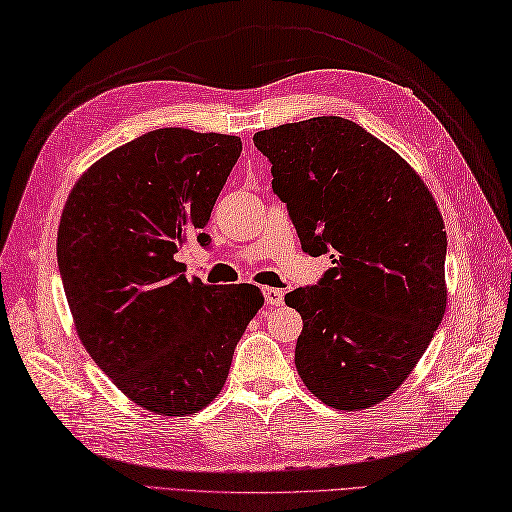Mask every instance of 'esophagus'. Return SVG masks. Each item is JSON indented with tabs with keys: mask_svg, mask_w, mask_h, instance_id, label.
<instances>
[{
	"mask_svg": "<svg viewBox=\"0 0 512 512\" xmlns=\"http://www.w3.org/2000/svg\"><path fill=\"white\" fill-rule=\"evenodd\" d=\"M263 293H265V302L269 306H280L284 302V291L282 289H273V286H265Z\"/></svg>",
	"mask_w": 512,
	"mask_h": 512,
	"instance_id": "esophagus-1",
	"label": "esophagus"
}]
</instances>
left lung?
Instances as JSON below:
<instances>
[{"instance_id":"obj_1","label":"left lung","mask_w":512,"mask_h":512,"mask_svg":"<svg viewBox=\"0 0 512 512\" xmlns=\"http://www.w3.org/2000/svg\"><path fill=\"white\" fill-rule=\"evenodd\" d=\"M302 249L330 254L317 284L284 297L304 319L295 367L339 410L386 400L445 313L443 217L408 162L358 123L315 117L254 134Z\"/></svg>"}]
</instances>
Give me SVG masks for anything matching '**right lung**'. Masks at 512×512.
I'll use <instances>...</instances> for the list:
<instances>
[{
	"instance_id": "1",
	"label": "right lung",
	"mask_w": 512,
	"mask_h": 512,
	"mask_svg": "<svg viewBox=\"0 0 512 512\" xmlns=\"http://www.w3.org/2000/svg\"><path fill=\"white\" fill-rule=\"evenodd\" d=\"M239 136L160 128L112 149L73 186L58 269L97 367L156 415H193L226 384L234 347L265 297L189 280L176 254L204 232L241 156Z\"/></svg>"
}]
</instances>
